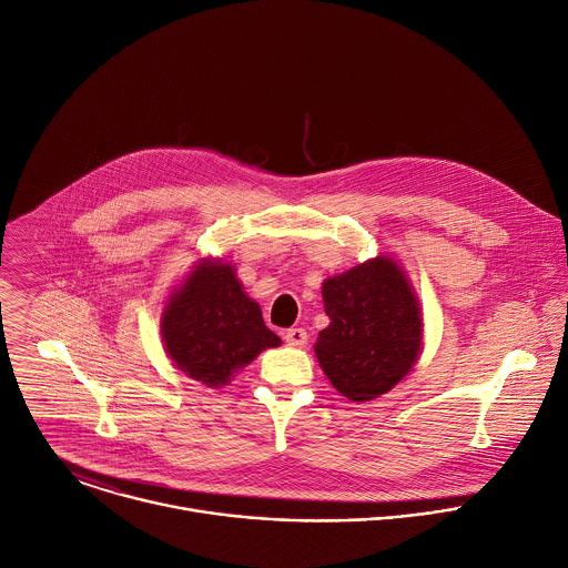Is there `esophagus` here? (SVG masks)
<instances>
[{
	"instance_id": "obj_1",
	"label": "esophagus",
	"mask_w": 568,
	"mask_h": 568,
	"mask_svg": "<svg viewBox=\"0 0 568 568\" xmlns=\"http://www.w3.org/2000/svg\"><path fill=\"white\" fill-rule=\"evenodd\" d=\"M284 339H286V345H291V347H304L308 335H306L304 328L293 326V328H288V331L284 333Z\"/></svg>"
}]
</instances>
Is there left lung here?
Here are the masks:
<instances>
[{"instance_id":"1","label":"left lung","mask_w":568,"mask_h":568,"mask_svg":"<svg viewBox=\"0 0 568 568\" xmlns=\"http://www.w3.org/2000/svg\"><path fill=\"white\" fill-rule=\"evenodd\" d=\"M328 326L315 358L328 383L354 403L398 385L423 352V313L403 266L378 255L322 282Z\"/></svg>"}]
</instances>
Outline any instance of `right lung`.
I'll return each mask as SVG.
<instances>
[{"label": "right lung", "mask_w": 568, "mask_h": 568, "mask_svg": "<svg viewBox=\"0 0 568 568\" xmlns=\"http://www.w3.org/2000/svg\"><path fill=\"white\" fill-rule=\"evenodd\" d=\"M235 271V264L221 257L196 260L161 313L168 358L205 387L229 385L264 349L282 345Z\"/></svg>", "instance_id": "right-lung-1"}]
</instances>
